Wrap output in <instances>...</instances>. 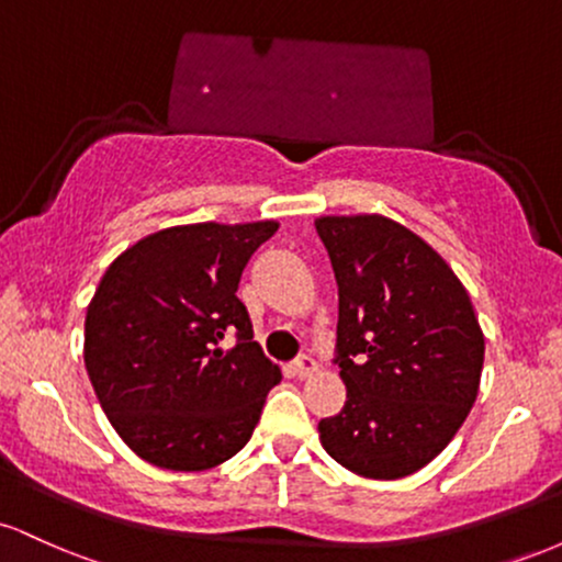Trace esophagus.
Instances as JSON below:
<instances>
[{"mask_svg":"<svg viewBox=\"0 0 562 562\" xmlns=\"http://www.w3.org/2000/svg\"><path fill=\"white\" fill-rule=\"evenodd\" d=\"M314 370H317V362H314L312 357H299V359H295V362H293V372H295V375H299V378H308Z\"/></svg>","mask_w":562,"mask_h":562,"instance_id":"1","label":"esophagus"}]
</instances>
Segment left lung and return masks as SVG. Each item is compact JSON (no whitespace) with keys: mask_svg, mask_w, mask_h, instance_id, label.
Returning <instances> with one entry per match:
<instances>
[{"mask_svg":"<svg viewBox=\"0 0 562 562\" xmlns=\"http://www.w3.org/2000/svg\"><path fill=\"white\" fill-rule=\"evenodd\" d=\"M338 282V367L346 404L319 420L338 465L396 481L436 460L475 404L483 330L460 277L383 214L319 216Z\"/></svg>","mask_w":562,"mask_h":562,"instance_id":"left-lung-1","label":"left lung"}]
</instances>
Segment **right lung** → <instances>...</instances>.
Instances as JSON below:
<instances>
[{
    "label": "right lung",
    "mask_w": 562,
    "mask_h": 562,
    "mask_svg": "<svg viewBox=\"0 0 562 562\" xmlns=\"http://www.w3.org/2000/svg\"><path fill=\"white\" fill-rule=\"evenodd\" d=\"M277 227L179 224L142 237L102 274L83 322V364L115 434L150 465L198 473L227 462L282 380L235 295ZM235 329L236 348L218 349Z\"/></svg>",
    "instance_id": "1"
}]
</instances>
